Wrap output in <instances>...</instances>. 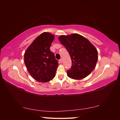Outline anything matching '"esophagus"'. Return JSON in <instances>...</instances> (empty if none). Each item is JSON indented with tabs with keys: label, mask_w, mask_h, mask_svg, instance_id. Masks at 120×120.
<instances>
[{
	"label": "esophagus",
	"mask_w": 120,
	"mask_h": 120,
	"mask_svg": "<svg viewBox=\"0 0 120 120\" xmlns=\"http://www.w3.org/2000/svg\"><path fill=\"white\" fill-rule=\"evenodd\" d=\"M62 62H63V60H62V59H61L59 60V62L61 63H61H62Z\"/></svg>",
	"instance_id": "34e87169"
}]
</instances>
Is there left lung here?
Returning <instances> with one entry per match:
<instances>
[{
    "label": "left lung",
    "instance_id": "1",
    "mask_svg": "<svg viewBox=\"0 0 120 120\" xmlns=\"http://www.w3.org/2000/svg\"><path fill=\"white\" fill-rule=\"evenodd\" d=\"M59 40L66 48L72 60V66L67 71L74 79H82L90 74L96 67L98 53L95 46L84 36L78 34L61 35Z\"/></svg>",
    "mask_w": 120,
    "mask_h": 120
}]
</instances>
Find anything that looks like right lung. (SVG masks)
Listing matches in <instances>:
<instances>
[{"instance_id":"obj_1","label":"right lung","mask_w":120,"mask_h":120,"mask_svg":"<svg viewBox=\"0 0 120 120\" xmlns=\"http://www.w3.org/2000/svg\"><path fill=\"white\" fill-rule=\"evenodd\" d=\"M54 38L52 34L42 33L34 40L24 54V62L28 71L38 82H49L56 76L59 64L50 49Z\"/></svg>"}]
</instances>
